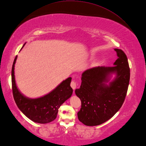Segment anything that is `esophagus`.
<instances>
[{
    "instance_id": "34e87169",
    "label": "esophagus",
    "mask_w": 146,
    "mask_h": 146,
    "mask_svg": "<svg viewBox=\"0 0 146 146\" xmlns=\"http://www.w3.org/2000/svg\"><path fill=\"white\" fill-rule=\"evenodd\" d=\"M77 85V83L76 82H74V81H72V82H71L70 86H71V87L72 88L73 90H75V89H76Z\"/></svg>"
}]
</instances>
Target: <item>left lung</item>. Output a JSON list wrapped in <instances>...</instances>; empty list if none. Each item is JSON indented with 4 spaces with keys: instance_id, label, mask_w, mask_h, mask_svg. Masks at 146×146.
<instances>
[{
    "instance_id": "left-lung-1",
    "label": "left lung",
    "mask_w": 146,
    "mask_h": 146,
    "mask_svg": "<svg viewBox=\"0 0 146 146\" xmlns=\"http://www.w3.org/2000/svg\"><path fill=\"white\" fill-rule=\"evenodd\" d=\"M115 51L118 59L114 66H98L85 70L80 87L75 90L82 104L78 119L86 126L100 125L112 118L125 99L130 79L129 64L121 49ZM113 74L115 77L110 81Z\"/></svg>"
}]
</instances>
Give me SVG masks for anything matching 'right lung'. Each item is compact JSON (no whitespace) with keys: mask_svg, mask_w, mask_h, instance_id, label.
I'll use <instances>...</instances> for the list:
<instances>
[{"mask_svg":"<svg viewBox=\"0 0 146 146\" xmlns=\"http://www.w3.org/2000/svg\"><path fill=\"white\" fill-rule=\"evenodd\" d=\"M17 59V56L12 65V84L13 98L18 108L27 118L35 123L46 124L52 121L56 118L60 106L72 94L73 90L70 85L72 78L63 80L54 90L41 97H27L21 93L16 84L14 69Z\"/></svg>","mask_w":146,"mask_h":146,"instance_id":"right-lung-1","label":"right lung"}]
</instances>
